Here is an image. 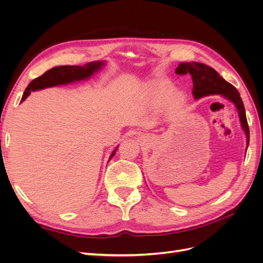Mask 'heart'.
Returning <instances> with one entry per match:
<instances>
[{"instance_id":"b5f03b06","label":"heart","mask_w":263,"mask_h":263,"mask_svg":"<svg viewBox=\"0 0 263 263\" xmlns=\"http://www.w3.org/2000/svg\"><path fill=\"white\" fill-rule=\"evenodd\" d=\"M159 98V97H158ZM185 97L181 91H174L171 93L169 99L166 100V105H169L171 107H177L180 106L183 102H184Z\"/></svg>"}]
</instances>
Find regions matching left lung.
Returning <instances> with one entry per match:
<instances>
[{
    "instance_id": "1",
    "label": "left lung",
    "mask_w": 263,
    "mask_h": 263,
    "mask_svg": "<svg viewBox=\"0 0 263 263\" xmlns=\"http://www.w3.org/2000/svg\"><path fill=\"white\" fill-rule=\"evenodd\" d=\"M177 74H186L189 73L192 77L193 81V97L195 100H200L210 95H220L221 98L233 103L235 105L241 128L246 135L247 148L249 146V127L247 123L246 110L242 100L240 98L239 92L236 87L224 80L216 71L213 68L198 63L195 61L192 62H181L176 69ZM246 148V150H247Z\"/></svg>"
}]
</instances>
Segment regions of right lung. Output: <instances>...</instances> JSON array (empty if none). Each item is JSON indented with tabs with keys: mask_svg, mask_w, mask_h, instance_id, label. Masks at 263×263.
I'll list each match as a JSON object with an SVG mask.
<instances>
[{
	"mask_svg": "<svg viewBox=\"0 0 263 263\" xmlns=\"http://www.w3.org/2000/svg\"><path fill=\"white\" fill-rule=\"evenodd\" d=\"M104 66L105 61H93L86 63L84 66H61L52 68L45 72L43 76L36 78L35 80L28 84L25 92L23 94L21 102L25 101L30 92L44 90L46 87L66 85L78 81L87 80V79H90L92 76L99 72ZM117 148L118 146L110 154L108 161L115 156Z\"/></svg>",
	"mask_w": 263,
	"mask_h": 263,
	"instance_id": "obj_1",
	"label": "right lung"
}]
</instances>
